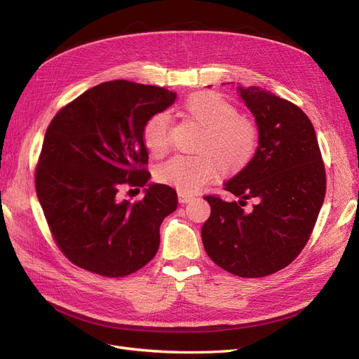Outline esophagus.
<instances>
[{"label":"esophagus","mask_w":359,"mask_h":359,"mask_svg":"<svg viewBox=\"0 0 359 359\" xmlns=\"http://www.w3.org/2000/svg\"><path fill=\"white\" fill-rule=\"evenodd\" d=\"M178 199H180L181 203H187V202H190V201L194 199V194H191V193H189V191L181 190V191H178Z\"/></svg>","instance_id":"obj_1"}]
</instances>
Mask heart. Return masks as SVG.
I'll return each mask as SVG.
<instances>
[{
    "label": "heart",
    "mask_w": 359,
    "mask_h": 359,
    "mask_svg": "<svg viewBox=\"0 0 359 359\" xmlns=\"http://www.w3.org/2000/svg\"><path fill=\"white\" fill-rule=\"evenodd\" d=\"M182 115L201 133L193 145L196 156H177L161 165L158 180L184 191H196L208 182L233 177L253 160L259 133L256 124L238 114L236 106L217 93L190 95ZM145 148L156 157L169 148V116L158 112L147 119L142 128Z\"/></svg>",
    "instance_id": "heart-1"
}]
</instances>
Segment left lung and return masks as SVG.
<instances>
[{
  "label": "left lung",
  "mask_w": 359,
  "mask_h": 359,
  "mask_svg": "<svg viewBox=\"0 0 359 359\" xmlns=\"http://www.w3.org/2000/svg\"><path fill=\"white\" fill-rule=\"evenodd\" d=\"M253 114L259 145L253 160L224 182L238 201L205 196L211 215L202 226L205 252L238 277L274 274L295 259L316 224L327 178L314 127L297 104L236 86ZM248 200L255 201L245 209Z\"/></svg>",
  "instance_id": "obj_1"
}]
</instances>
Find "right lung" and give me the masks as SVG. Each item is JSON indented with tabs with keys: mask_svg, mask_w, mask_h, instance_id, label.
Masks as SVG:
<instances>
[{
	"mask_svg": "<svg viewBox=\"0 0 359 359\" xmlns=\"http://www.w3.org/2000/svg\"><path fill=\"white\" fill-rule=\"evenodd\" d=\"M177 94L111 81L85 91L53 116L36 169V191L53 240L70 262L104 277L145 266L160 245V224L177 210V191L149 184L139 202L119 199L144 187L148 151L142 128Z\"/></svg>",
	"mask_w": 359,
	"mask_h": 359,
	"instance_id": "obj_1",
	"label": "right lung"
}]
</instances>
